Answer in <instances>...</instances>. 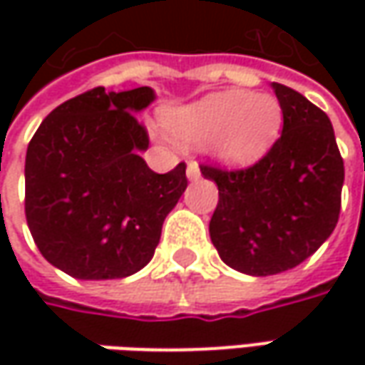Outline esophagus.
Wrapping results in <instances>:
<instances>
[{
  "label": "esophagus",
  "mask_w": 365,
  "mask_h": 365,
  "mask_svg": "<svg viewBox=\"0 0 365 365\" xmlns=\"http://www.w3.org/2000/svg\"><path fill=\"white\" fill-rule=\"evenodd\" d=\"M187 178L189 180H199L201 178V168H199L197 162H189L187 164Z\"/></svg>",
  "instance_id": "obj_1"
}]
</instances>
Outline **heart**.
Here are the masks:
<instances>
[{
  "instance_id": "1",
  "label": "heart",
  "mask_w": 365,
  "mask_h": 365,
  "mask_svg": "<svg viewBox=\"0 0 365 365\" xmlns=\"http://www.w3.org/2000/svg\"><path fill=\"white\" fill-rule=\"evenodd\" d=\"M168 132L187 146H209L230 164L262 158L282 125V109L272 95L219 91L164 115Z\"/></svg>"
}]
</instances>
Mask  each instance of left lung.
<instances>
[{"mask_svg":"<svg viewBox=\"0 0 365 365\" xmlns=\"http://www.w3.org/2000/svg\"><path fill=\"white\" fill-rule=\"evenodd\" d=\"M272 89L284 120L272 148L240 170L201 164L219 189L211 242L227 266L250 276L284 272L313 256L341 209L344 158L327 113L287 85Z\"/></svg>","mask_w":365,"mask_h":365,"instance_id":"obj_1","label":"left lung"}]
</instances>
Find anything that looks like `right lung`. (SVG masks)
<instances>
[{
	"label": "right lung",
	"instance_id": "right-lung-1",
	"mask_svg": "<svg viewBox=\"0 0 365 365\" xmlns=\"http://www.w3.org/2000/svg\"><path fill=\"white\" fill-rule=\"evenodd\" d=\"M152 101L150 87H95L50 111L28 144V227L40 254L73 278L142 270L189 185L185 162L158 175L140 156L150 138L135 113Z\"/></svg>",
	"mask_w": 365,
	"mask_h": 365
}]
</instances>
